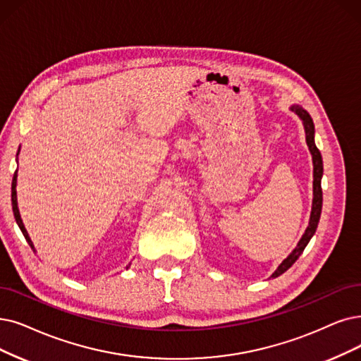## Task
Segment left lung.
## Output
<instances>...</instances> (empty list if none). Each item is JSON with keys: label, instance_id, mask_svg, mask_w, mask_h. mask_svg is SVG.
I'll use <instances>...</instances> for the list:
<instances>
[{"label": "left lung", "instance_id": "8db88e82", "mask_svg": "<svg viewBox=\"0 0 361 361\" xmlns=\"http://www.w3.org/2000/svg\"><path fill=\"white\" fill-rule=\"evenodd\" d=\"M292 111H295L299 115V118L302 120V123H304V127H305L307 143H308V148L311 151L312 163H314V198H312V210H311L310 225L305 231V234L302 235L300 241L298 243V247L284 259L281 265L276 269V272L272 274V276H271L272 279L281 276L283 272H286L298 261V257L302 255V252H304V249L307 247V244L310 243L311 237L315 234V229H317V226H319V221H320L322 206H323V191H322L323 160H322V154H320L319 148L315 147V142H314V123H312L311 115L305 109H302L300 106L295 105V106H292Z\"/></svg>", "mask_w": 361, "mask_h": 361}]
</instances>
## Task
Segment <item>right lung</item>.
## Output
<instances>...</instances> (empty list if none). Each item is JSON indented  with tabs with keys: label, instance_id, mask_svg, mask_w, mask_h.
<instances>
[{
	"label": "right lung",
	"instance_id": "right-lung-1",
	"mask_svg": "<svg viewBox=\"0 0 361 361\" xmlns=\"http://www.w3.org/2000/svg\"><path fill=\"white\" fill-rule=\"evenodd\" d=\"M16 180H18V170L14 171L13 182H11V206H13V214H14V219H16V222H18V225H19L20 231H22V234H23L25 240L27 241V244H30L31 249L35 252V249H34V244H32V241H31L30 235H27L26 229H25V226H23V222H22V219H20V213H19V209H18V198H16Z\"/></svg>",
	"mask_w": 361,
	"mask_h": 361
}]
</instances>
